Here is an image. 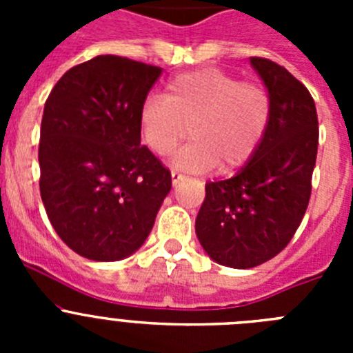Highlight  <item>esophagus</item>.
I'll return each mask as SVG.
<instances>
[{
	"instance_id": "esophagus-1",
	"label": "esophagus",
	"mask_w": 353,
	"mask_h": 353,
	"mask_svg": "<svg viewBox=\"0 0 353 353\" xmlns=\"http://www.w3.org/2000/svg\"><path fill=\"white\" fill-rule=\"evenodd\" d=\"M171 180H173V185H176L180 180H183V174L179 173L176 170H171Z\"/></svg>"
}]
</instances>
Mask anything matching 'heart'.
Segmentation results:
<instances>
[{
	"label": "heart",
	"instance_id": "obj_1",
	"mask_svg": "<svg viewBox=\"0 0 353 353\" xmlns=\"http://www.w3.org/2000/svg\"><path fill=\"white\" fill-rule=\"evenodd\" d=\"M269 120L270 99L263 86L242 83L214 67L173 77L166 97H146L139 108L143 139L157 155L171 154L191 127L194 141L174 157V164L194 173L217 166L232 173L245 166Z\"/></svg>",
	"mask_w": 353,
	"mask_h": 353
}]
</instances>
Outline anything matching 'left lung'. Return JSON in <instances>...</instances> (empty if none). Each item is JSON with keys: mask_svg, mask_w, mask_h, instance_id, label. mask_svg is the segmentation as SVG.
<instances>
[{"mask_svg": "<svg viewBox=\"0 0 353 353\" xmlns=\"http://www.w3.org/2000/svg\"><path fill=\"white\" fill-rule=\"evenodd\" d=\"M270 99V120L256 154L235 176L205 185L196 217L199 244L214 261L252 269L283 251L311 196L318 117L311 93L285 67L251 58Z\"/></svg>", "mask_w": 353, "mask_h": 353, "instance_id": "1", "label": "left lung"}]
</instances>
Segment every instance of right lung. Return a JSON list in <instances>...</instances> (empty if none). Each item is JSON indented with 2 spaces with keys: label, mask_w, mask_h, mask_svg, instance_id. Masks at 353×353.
<instances>
[{
  "label": "right lung",
  "mask_w": 353,
  "mask_h": 353,
  "mask_svg": "<svg viewBox=\"0 0 353 353\" xmlns=\"http://www.w3.org/2000/svg\"><path fill=\"white\" fill-rule=\"evenodd\" d=\"M161 67L104 54L72 67L43 105L40 196L74 252L117 261L138 251L171 191V173L141 146L139 108Z\"/></svg>",
  "instance_id": "add662e5"
}]
</instances>
